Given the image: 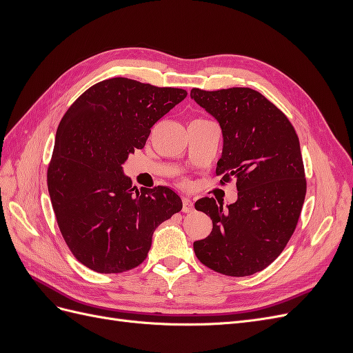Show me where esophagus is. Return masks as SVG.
Here are the masks:
<instances>
[{"label":"esophagus","mask_w":353,"mask_h":353,"mask_svg":"<svg viewBox=\"0 0 353 353\" xmlns=\"http://www.w3.org/2000/svg\"><path fill=\"white\" fill-rule=\"evenodd\" d=\"M193 210V201H191L190 199H187V197H184V205H183V212L184 213H188V212H191Z\"/></svg>","instance_id":"1"}]
</instances>
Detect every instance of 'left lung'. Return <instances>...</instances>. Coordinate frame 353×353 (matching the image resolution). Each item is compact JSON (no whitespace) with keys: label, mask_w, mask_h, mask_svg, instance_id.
Returning a JSON list of instances; mask_svg holds the SVG:
<instances>
[{"label":"left lung","mask_w":353,"mask_h":353,"mask_svg":"<svg viewBox=\"0 0 353 353\" xmlns=\"http://www.w3.org/2000/svg\"><path fill=\"white\" fill-rule=\"evenodd\" d=\"M191 99L219 122L223 148L216 175L222 185L234 179L239 190L227 209L215 199L196 201L213 228L194 241V253L223 275L259 272L279 258L301 216L306 178L299 137L288 117L252 88H193Z\"/></svg>","instance_id":"8db88e82"}]
</instances>
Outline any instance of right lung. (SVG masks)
Returning <instances> with one entry per match:
<instances>
[{
    "label": "right lung",
    "instance_id": "right-lung-1",
    "mask_svg": "<svg viewBox=\"0 0 353 353\" xmlns=\"http://www.w3.org/2000/svg\"><path fill=\"white\" fill-rule=\"evenodd\" d=\"M185 97L181 88L112 78L92 85L61 117L47 170L48 193L63 239L87 268L100 274L137 268L154 230L183 209L166 185L135 190L122 165Z\"/></svg>",
    "mask_w": 353,
    "mask_h": 353
}]
</instances>
